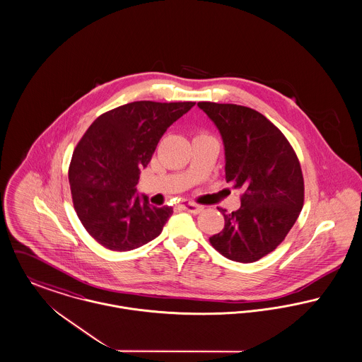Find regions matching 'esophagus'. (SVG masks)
Instances as JSON below:
<instances>
[{"label":"esophagus","mask_w":362,"mask_h":362,"mask_svg":"<svg viewBox=\"0 0 362 362\" xmlns=\"http://www.w3.org/2000/svg\"><path fill=\"white\" fill-rule=\"evenodd\" d=\"M179 208L183 209V211H187V212H192V214H199L204 211V206L202 205H198L194 202H190V201H182L179 204Z\"/></svg>","instance_id":"esophagus-1"}]
</instances>
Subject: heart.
<instances>
[{"label": "heart", "mask_w": 362, "mask_h": 362, "mask_svg": "<svg viewBox=\"0 0 362 362\" xmlns=\"http://www.w3.org/2000/svg\"><path fill=\"white\" fill-rule=\"evenodd\" d=\"M202 135H204V134H202Z\"/></svg>", "instance_id": "1"}]
</instances>
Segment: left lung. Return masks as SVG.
I'll return each mask as SVG.
<instances>
[{
	"instance_id": "left-lung-1",
	"label": "left lung",
	"mask_w": 362,
	"mask_h": 362,
	"mask_svg": "<svg viewBox=\"0 0 362 362\" xmlns=\"http://www.w3.org/2000/svg\"><path fill=\"white\" fill-rule=\"evenodd\" d=\"M198 107L215 122L224 144L226 182L240 189L241 208H218L224 228L209 238L224 257L252 263L285 240L305 202L300 163L291 143L263 114L212 102Z\"/></svg>"
}]
</instances>
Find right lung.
I'll return each instance as SVG.
<instances>
[{
	"label": "right lung",
	"instance_id": "obj_1",
	"mask_svg": "<svg viewBox=\"0 0 362 362\" xmlns=\"http://www.w3.org/2000/svg\"><path fill=\"white\" fill-rule=\"evenodd\" d=\"M194 102H132L99 115L78 141L69 168L74 209L85 230L105 248L132 250L158 237L173 209L136 193L168 128Z\"/></svg>",
	"mask_w": 362,
	"mask_h": 362
}]
</instances>
